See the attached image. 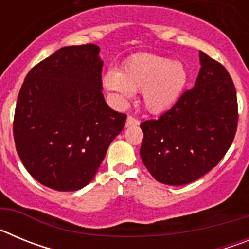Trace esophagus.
Wrapping results in <instances>:
<instances>
[{"mask_svg": "<svg viewBox=\"0 0 249 249\" xmlns=\"http://www.w3.org/2000/svg\"><path fill=\"white\" fill-rule=\"evenodd\" d=\"M140 124V121L136 120L135 117H132V116H128L126 121V127H131V126H137Z\"/></svg>", "mask_w": 249, "mask_h": 249, "instance_id": "34e87169", "label": "esophagus"}]
</instances>
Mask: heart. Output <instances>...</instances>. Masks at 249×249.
Listing matches in <instances>:
<instances>
[{
	"instance_id": "obj_1",
	"label": "heart",
	"mask_w": 249,
	"mask_h": 249,
	"mask_svg": "<svg viewBox=\"0 0 249 249\" xmlns=\"http://www.w3.org/2000/svg\"><path fill=\"white\" fill-rule=\"evenodd\" d=\"M188 71L179 61L156 54H138L124 62L120 72L103 74L102 83L117 105L126 103L133 92L142 91L143 105L151 113L172 108L183 94Z\"/></svg>"
}]
</instances>
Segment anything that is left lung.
Segmentation results:
<instances>
[{"label": "left lung", "instance_id": "obj_1", "mask_svg": "<svg viewBox=\"0 0 249 249\" xmlns=\"http://www.w3.org/2000/svg\"><path fill=\"white\" fill-rule=\"evenodd\" d=\"M198 77L172 108L141 123L140 156L155 179L183 186L201 178L227 153L238 122L237 94L227 70L199 52Z\"/></svg>", "mask_w": 249, "mask_h": 249}]
</instances>
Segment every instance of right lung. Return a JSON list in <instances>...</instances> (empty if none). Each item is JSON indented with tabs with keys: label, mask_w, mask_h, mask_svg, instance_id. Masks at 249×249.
Instances as JSON below:
<instances>
[{
	"label": "right lung",
	"mask_w": 249,
	"mask_h": 249,
	"mask_svg": "<svg viewBox=\"0 0 249 249\" xmlns=\"http://www.w3.org/2000/svg\"><path fill=\"white\" fill-rule=\"evenodd\" d=\"M100 47L67 46L35 66L17 98L13 137L32 177L61 192L93 179L126 114L102 94Z\"/></svg>",
	"instance_id": "right-lung-1"
}]
</instances>
